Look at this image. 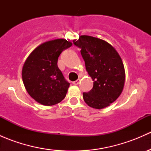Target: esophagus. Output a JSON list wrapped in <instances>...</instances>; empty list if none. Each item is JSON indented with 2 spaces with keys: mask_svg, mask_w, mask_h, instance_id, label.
Masks as SVG:
<instances>
[{
  "mask_svg": "<svg viewBox=\"0 0 151 151\" xmlns=\"http://www.w3.org/2000/svg\"><path fill=\"white\" fill-rule=\"evenodd\" d=\"M72 83H73V84H74V85H77L79 84V83H80V80H76V81H74Z\"/></svg>",
  "mask_w": 151,
  "mask_h": 151,
  "instance_id": "1",
  "label": "esophagus"
}]
</instances>
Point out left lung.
Here are the masks:
<instances>
[{
    "instance_id": "1",
    "label": "left lung",
    "mask_w": 151,
    "mask_h": 151,
    "mask_svg": "<svg viewBox=\"0 0 151 151\" xmlns=\"http://www.w3.org/2000/svg\"><path fill=\"white\" fill-rule=\"evenodd\" d=\"M74 45L81 49L85 68L94 81L92 89L83 93L85 103L99 109L109 106L124 86L125 70L119 54L109 43L93 36H81Z\"/></svg>"
}]
</instances>
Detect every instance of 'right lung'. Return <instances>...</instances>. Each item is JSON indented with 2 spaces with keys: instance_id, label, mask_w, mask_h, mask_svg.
Here are the masks:
<instances>
[{
  "instance_id": "obj_1",
  "label": "right lung",
  "mask_w": 151,
  "mask_h": 151,
  "mask_svg": "<svg viewBox=\"0 0 151 151\" xmlns=\"http://www.w3.org/2000/svg\"><path fill=\"white\" fill-rule=\"evenodd\" d=\"M71 45L66 39L49 41L36 47L25 60L22 81L35 101L52 106L65 98L70 83L58 67V59L60 53Z\"/></svg>"
}]
</instances>
